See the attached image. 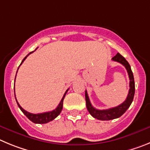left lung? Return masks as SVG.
<instances>
[{
  "label": "left lung",
  "instance_id": "8db88e82",
  "mask_svg": "<svg viewBox=\"0 0 150 150\" xmlns=\"http://www.w3.org/2000/svg\"><path fill=\"white\" fill-rule=\"evenodd\" d=\"M112 60L114 61L121 63L122 65H123L125 67V69L127 70L128 75H129V80H130V82H129L130 89H129L127 98L125 100V102H122L121 105H118L117 107L106 109V110H98V109L93 107V105H91L90 99H89L87 90L85 91V99H86V105H87V110H88L89 113L91 114V116H93L94 118L97 119V120H114V119H117L118 117H121L129 108L132 101H133V98H134V91H135L134 80L129 63H128L127 60H125V57H123L119 53H117L112 58Z\"/></svg>",
  "mask_w": 150,
  "mask_h": 150
}]
</instances>
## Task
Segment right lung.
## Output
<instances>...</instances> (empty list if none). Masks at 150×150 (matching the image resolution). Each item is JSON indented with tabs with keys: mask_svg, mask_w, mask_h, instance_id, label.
I'll use <instances>...</instances> for the list:
<instances>
[{
	"mask_svg": "<svg viewBox=\"0 0 150 150\" xmlns=\"http://www.w3.org/2000/svg\"><path fill=\"white\" fill-rule=\"evenodd\" d=\"M36 50V48L35 49V51ZM34 52V51H33ZM33 52H30L29 54H28V55H27L26 57H25V58L23 59V60L21 61V64L20 65H21V63L24 62V60H25V59L27 58V57L28 56V55H30L31 53H33ZM20 67V66H19ZM19 67H18V68H19ZM18 71V70H17ZM69 90H68L66 91V93H64V95H63V98H62L61 101H60V104L58 105V106L57 107V108H55L54 110H52V111H48V112H45V113H42V114H31V113H29V112L26 111L25 110H24V109L22 108L20 106V105L18 104V102H17V100H16V102H17V104H18V106L19 107V108L21 109V111L23 112V114H25V116H26L27 117H28V119H29L30 120L32 121L33 122H34V123H38V124H44V123H47V122H50V121H52L54 120V119L56 118L57 116L59 115V114H60V112H61L62 109H63V99H64V98H65V96L66 94H67V91ZM14 93H15V87H14ZM15 96H16V95H15Z\"/></svg>",
	"mask_w": 150,
	"mask_h": 150,
	"instance_id": "add662e5",
	"label": "right lung"
}]
</instances>
